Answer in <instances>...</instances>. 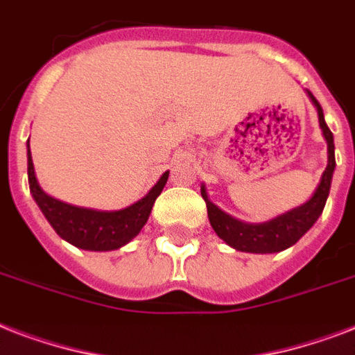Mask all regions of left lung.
Segmentation results:
<instances>
[{
  "instance_id": "left-lung-1",
  "label": "left lung",
  "mask_w": 355,
  "mask_h": 355,
  "mask_svg": "<svg viewBox=\"0 0 355 355\" xmlns=\"http://www.w3.org/2000/svg\"><path fill=\"white\" fill-rule=\"evenodd\" d=\"M308 96L317 107L319 125L322 128V134H324L326 144H328V166H326L311 199L297 206V208H293V210L286 211V214H282V216L275 217V219H270V221L252 225V223L239 221L236 217L225 214L221 208H217L208 199L205 186H200V195H202L206 208H208V219H210L211 228L216 230V234L221 237L223 241H227L236 250L252 254H272L286 250L313 227L315 221L319 219L322 210H324L326 199L330 195L331 177L336 171V145H334V134L326 125L324 114H322L319 101L315 99L311 92H308Z\"/></svg>"
}]
</instances>
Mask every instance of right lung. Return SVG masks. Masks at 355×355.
Wrapping results in <instances>:
<instances>
[{"label":"right lung","instance_id":"right-lung-1","mask_svg":"<svg viewBox=\"0 0 355 355\" xmlns=\"http://www.w3.org/2000/svg\"><path fill=\"white\" fill-rule=\"evenodd\" d=\"M27 177H29L33 199L58 236L77 248L105 252V250L121 248L123 245H127L130 239L138 236L139 230L149 219L156 197L166 186L169 171L162 175L160 180L150 188L144 199L116 211L79 208V206H71L68 202L49 197L36 180L29 144H27Z\"/></svg>","mask_w":355,"mask_h":355}]
</instances>
